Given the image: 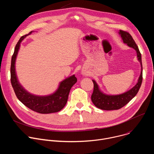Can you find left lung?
Listing matches in <instances>:
<instances>
[{"label":"left lung","instance_id":"left-lung-1","mask_svg":"<svg viewBox=\"0 0 154 154\" xmlns=\"http://www.w3.org/2000/svg\"><path fill=\"white\" fill-rule=\"evenodd\" d=\"M124 43L127 44L128 46L134 49L137 54V58L141 64V74L138 80L137 83L128 91L119 95H107L103 93L100 90L98 85L93 80L94 84L93 93L91 95V100L94 105L104 110H114L118 109L127 104L138 93L143 81V66L141 61V54L136 45L132 36L129 33L123 30H119V32Z\"/></svg>","mask_w":154,"mask_h":154}]
</instances>
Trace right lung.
<instances>
[{
  "mask_svg": "<svg viewBox=\"0 0 154 154\" xmlns=\"http://www.w3.org/2000/svg\"><path fill=\"white\" fill-rule=\"evenodd\" d=\"M32 32H30L28 35L31 34ZM28 35L23 36L19 39L11 58L10 73L11 83L13 90L17 99L32 110L41 114L58 112L66 104L69 91L77 79L75 75L64 79L60 83L57 91L49 96H38L27 92L18 82L15 70V63L20 42Z\"/></svg>",
  "mask_w": 154,
  "mask_h": 154,
  "instance_id": "add662e5",
  "label": "right lung"
}]
</instances>
